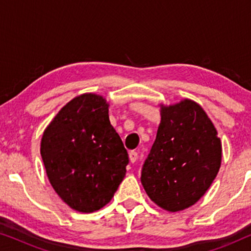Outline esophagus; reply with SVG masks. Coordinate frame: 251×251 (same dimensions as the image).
<instances>
[{
	"label": "esophagus",
	"instance_id": "obj_1",
	"mask_svg": "<svg viewBox=\"0 0 251 251\" xmlns=\"http://www.w3.org/2000/svg\"><path fill=\"white\" fill-rule=\"evenodd\" d=\"M129 159H130V162L135 163L137 159H138V153L135 152V151H131V152L129 153Z\"/></svg>",
	"mask_w": 251,
	"mask_h": 251
}]
</instances>
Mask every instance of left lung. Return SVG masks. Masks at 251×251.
Here are the masks:
<instances>
[{
	"label": "left lung",
	"instance_id": "8db88e82",
	"mask_svg": "<svg viewBox=\"0 0 251 251\" xmlns=\"http://www.w3.org/2000/svg\"><path fill=\"white\" fill-rule=\"evenodd\" d=\"M222 144L214 125L192 100L162 107L161 123L142 167V184L151 200L168 211L199 201L217 176Z\"/></svg>",
	"mask_w": 251,
	"mask_h": 251
}]
</instances>
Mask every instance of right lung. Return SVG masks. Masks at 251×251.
Segmentation results:
<instances>
[{
    "instance_id": "obj_1",
    "label": "right lung",
    "mask_w": 251,
    "mask_h": 251,
    "mask_svg": "<svg viewBox=\"0 0 251 251\" xmlns=\"http://www.w3.org/2000/svg\"><path fill=\"white\" fill-rule=\"evenodd\" d=\"M51 185L72 209L92 212L112 200L126 175L128 152L100 96L85 94L60 109L41 142Z\"/></svg>"
}]
</instances>
